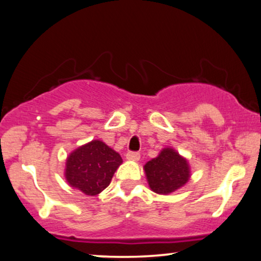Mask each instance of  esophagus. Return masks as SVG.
Wrapping results in <instances>:
<instances>
[{
    "label": "esophagus",
    "mask_w": 261,
    "mask_h": 261,
    "mask_svg": "<svg viewBox=\"0 0 261 261\" xmlns=\"http://www.w3.org/2000/svg\"><path fill=\"white\" fill-rule=\"evenodd\" d=\"M126 159L133 160V161L140 160V153H137V151H128L126 154Z\"/></svg>",
    "instance_id": "1"
}]
</instances>
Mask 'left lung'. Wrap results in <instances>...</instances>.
<instances>
[{"instance_id": "8db88e82", "label": "left lung", "mask_w": 261, "mask_h": 261, "mask_svg": "<svg viewBox=\"0 0 261 261\" xmlns=\"http://www.w3.org/2000/svg\"><path fill=\"white\" fill-rule=\"evenodd\" d=\"M150 189L166 195L182 188L190 178V167L186 158L172 148H164L156 158L144 165Z\"/></svg>"}]
</instances>
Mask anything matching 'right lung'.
Returning <instances> with one entry per match:
<instances>
[{"label":"right lung","mask_w":261,"mask_h":261,"mask_svg":"<svg viewBox=\"0 0 261 261\" xmlns=\"http://www.w3.org/2000/svg\"><path fill=\"white\" fill-rule=\"evenodd\" d=\"M123 163L119 153L100 140L77 148L66 160L68 184L85 195H97L110 186L112 177Z\"/></svg>","instance_id":"right-lung-1"}]
</instances>
